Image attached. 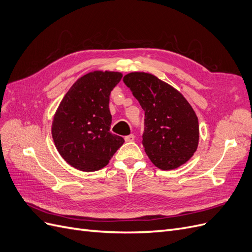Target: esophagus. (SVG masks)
Returning a JSON list of instances; mask_svg holds the SVG:
<instances>
[{
  "mask_svg": "<svg viewBox=\"0 0 252 252\" xmlns=\"http://www.w3.org/2000/svg\"><path fill=\"white\" fill-rule=\"evenodd\" d=\"M125 141H126V142H132V141H134V135H133V134L126 135V136H125Z\"/></svg>",
  "mask_w": 252,
  "mask_h": 252,
  "instance_id": "1",
  "label": "esophagus"
}]
</instances>
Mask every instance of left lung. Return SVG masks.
<instances>
[{
    "label": "left lung",
    "instance_id": "8db88e82",
    "mask_svg": "<svg viewBox=\"0 0 252 252\" xmlns=\"http://www.w3.org/2000/svg\"><path fill=\"white\" fill-rule=\"evenodd\" d=\"M124 83L145 111L143 146L162 170L185 164L199 145V121L183 94L146 72L126 74Z\"/></svg>",
    "mask_w": 252,
    "mask_h": 252
}]
</instances>
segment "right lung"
I'll use <instances>...</instances> for the list:
<instances>
[{"mask_svg": "<svg viewBox=\"0 0 252 252\" xmlns=\"http://www.w3.org/2000/svg\"><path fill=\"white\" fill-rule=\"evenodd\" d=\"M123 74L96 70L83 75L61 101L51 134L65 161L81 171H96L107 165L123 145L110 132L109 95Z\"/></svg>", "mask_w": 252, "mask_h": 252, "instance_id": "add662e5", "label": "right lung"}]
</instances>
